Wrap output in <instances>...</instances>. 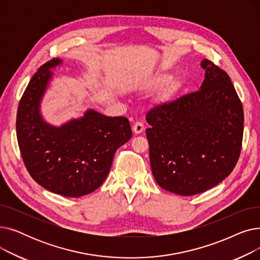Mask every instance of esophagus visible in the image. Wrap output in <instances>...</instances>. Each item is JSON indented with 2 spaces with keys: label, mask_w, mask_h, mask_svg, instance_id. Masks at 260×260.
I'll return each mask as SVG.
<instances>
[{
  "label": "esophagus",
  "mask_w": 260,
  "mask_h": 260,
  "mask_svg": "<svg viewBox=\"0 0 260 260\" xmlns=\"http://www.w3.org/2000/svg\"><path fill=\"white\" fill-rule=\"evenodd\" d=\"M143 129H144V125L142 122H140V121L135 122V124L133 126V131L135 134H140V133H142Z\"/></svg>",
  "instance_id": "esophagus-1"
}]
</instances>
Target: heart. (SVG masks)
<instances>
[{
	"mask_svg": "<svg viewBox=\"0 0 260 260\" xmlns=\"http://www.w3.org/2000/svg\"><path fill=\"white\" fill-rule=\"evenodd\" d=\"M170 80H171V76H170L169 74H161V75L157 76V77L153 80V83H152V84H153V86H155V87H160V86H162V85L167 84ZM174 88H175V85H174V84H170V85L168 86V88H167V92H168V93H169V92H172Z\"/></svg>",
	"mask_w": 260,
	"mask_h": 260,
	"instance_id": "b5f03b06",
	"label": "heart"
}]
</instances>
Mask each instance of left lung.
<instances>
[{
	"label": "left lung",
	"mask_w": 260,
	"mask_h": 260,
	"mask_svg": "<svg viewBox=\"0 0 260 260\" xmlns=\"http://www.w3.org/2000/svg\"><path fill=\"white\" fill-rule=\"evenodd\" d=\"M199 90L156 105L146 114L149 161L156 182L192 196L234 170L243 136V108L229 75L210 60Z\"/></svg>",
	"instance_id": "left-lung-1"
}]
</instances>
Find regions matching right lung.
<instances>
[{"mask_svg": "<svg viewBox=\"0 0 260 260\" xmlns=\"http://www.w3.org/2000/svg\"><path fill=\"white\" fill-rule=\"evenodd\" d=\"M58 58L41 66L27 85L17 113V138L24 165L32 179L49 192L80 197L106 179L117 149L132 138L125 117H106L87 111L60 127L40 115V101Z\"/></svg>", "mask_w": 260, "mask_h": 260, "instance_id": "right-lung-1", "label": "right lung"}]
</instances>
